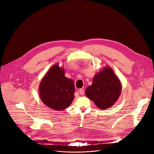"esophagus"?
<instances>
[{"label":"esophagus","mask_w":154,"mask_h":154,"mask_svg":"<svg viewBox=\"0 0 154 154\" xmlns=\"http://www.w3.org/2000/svg\"><path fill=\"white\" fill-rule=\"evenodd\" d=\"M79 93L80 94H84V90L83 89H79Z\"/></svg>","instance_id":"obj_1"}]
</instances>
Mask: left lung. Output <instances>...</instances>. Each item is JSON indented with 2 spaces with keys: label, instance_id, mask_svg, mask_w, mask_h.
<instances>
[{
  "label": "left lung",
  "instance_id": "8db88e82",
  "mask_svg": "<svg viewBox=\"0 0 154 154\" xmlns=\"http://www.w3.org/2000/svg\"><path fill=\"white\" fill-rule=\"evenodd\" d=\"M121 91L120 80L110 67L106 66L94 75L92 85L85 90V94L98 108L104 109L115 103Z\"/></svg>",
  "mask_w": 154,
  "mask_h": 154
}]
</instances>
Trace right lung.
Returning a JSON list of instances; mask_svg holds the SVG:
<instances>
[{"instance_id":"add662e5","label":"right lung","mask_w":154,"mask_h":154,"mask_svg":"<svg viewBox=\"0 0 154 154\" xmlns=\"http://www.w3.org/2000/svg\"><path fill=\"white\" fill-rule=\"evenodd\" d=\"M64 70L55 64L42 79L39 85L41 100L54 110L67 108L74 98L75 87L72 79L64 75Z\"/></svg>"}]
</instances>
